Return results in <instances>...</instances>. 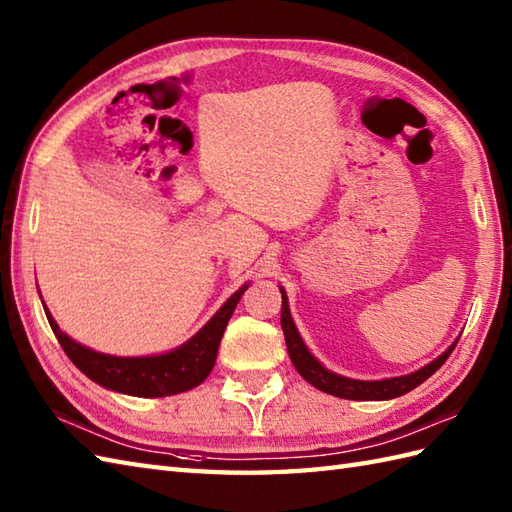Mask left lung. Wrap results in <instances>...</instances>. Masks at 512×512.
Wrapping results in <instances>:
<instances>
[{
  "mask_svg": "<svg viewBox=\"0 0 512 512\" xmlns=\"http://www.w3.org/2000/svg\"><path fill=\"white\" fill-rule=\"evenodd\" d=\"M281 290V329L285 336V347H288L290 360L294 364L296 371L310 382L314 388L327 392V395H334L340 399H353V401H386V399H395L406 395L412 388L421 386L427 377H432L438 368L445 364V360L454 351L456 342L451 344L449 349H445L436 360L430 364L421 366L419 371H414L410 375H401V377H388V379H375V382H368V379H351L338 375L334 371H329L323 364H320L312 351L307 349V344L303 342L299 329H296L292 314H290V305H288V294L279 285Z\"/></svg>",
  "mask_w": 512,
  "mask_h": 512,
  "instance_id": "8db88e82",
  "label": "left lung"
}]
</instances>
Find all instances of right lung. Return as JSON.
Instances as JSON below:
<instances>
[{
  "label": "right lung",
  "mask_w": 512,
  "mask_h": 512,
  "mask_svg": "<svg viewBox=\"0 0 512 512\" xmlns=\"http://www.w3.org/2000/svg\"><path fill=\"white\" fill-rule=\"evenodd\" d=\"M248 285L251 283H244L240 290L233 292L220 310L209 318V323L198 334L183 342L181 347L157 355H139V358H122V355L93 351L74 338H69L58 327L45 303L43 310L67 358L95 384L130 397H170L196 388L209 377L218 358L224 329H227L235 305L248 290Z\"/></svg>",
  "instance_id": "right-lung-1"
}]
</instances>
